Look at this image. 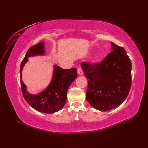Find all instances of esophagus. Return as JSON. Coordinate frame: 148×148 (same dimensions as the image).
<instances>
[{"label":"esophagus","mask_w":148,"mask_h":148,"mask_svg":"<svg viewBox=\"0 0 148 148\" xmlns=\"http://www.w3.org/2000/svg\"><path fill=\"white\" fill-rule=\"evenodd\" d=\"M77 72L79 75H83V70L81 67H78L77 70Z\"/></svg>","instance_id":"1"}]
</instances>
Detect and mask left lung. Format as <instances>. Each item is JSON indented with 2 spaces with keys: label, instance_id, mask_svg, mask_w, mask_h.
Listing matches in <instances>:
<instances>
[{
  "label": "left lung",
  "instance_id": "obj_1",
  "mask_svg": "<svg viewBox=\"0 0 148 148\" xmlns=\"http://www.w3.org/2000/svg\"><path fill=\"white\" fill-rule=\"evenodd\" d=\"M112 51L101 62L81 65L88 79L86 97L101 111L115 108L128 96L132 85V64L123 47L111 42Z\"/></svg>",
  "mask_w": 148,
  "mask_h": 148
}]
</instances>
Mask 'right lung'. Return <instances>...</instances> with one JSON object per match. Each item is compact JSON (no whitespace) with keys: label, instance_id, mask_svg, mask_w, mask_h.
I'll return each mask as SVG.
<instances>
[{"label":"right lung","instance_id":"obj_1","mask_svg":"<svg viewBox=\"0 0 148 148\" xmlns=\"http://www.w3.org/2000/svg\"><path fill=\"white\" fill-rule=\"evenodd\" d=\"M44 46L43 42H39L31 46L26 52L20 65V84L22 94L29 106L41 112L52 114L59 111L65 106L67 99V90L77 77V69H63L55 65L53 78L49 86L37 95H31L26 91V85L21 80L22 69L27 62L28 57L44 54Z\"/></svg>","mask_w":148,"mask_h":148}]
</instances>
